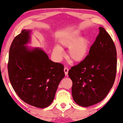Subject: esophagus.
<instances>
[{
    "instance_id": "34e87169",
    "label": "esophagus",
    "mask_w": 123,
    "mask_h": 123,
    "mask_svg": "<svg viewBox=\"0 0 123 123\" xmlns=\"http://www.w3.org/2000/svg\"><path fill=\"white\" fill-rule=\"evenodd\" d=\"M64 73H65L66 76H67V75L68 74V68H67V67H64Z\"/></svg>"
}]
</instances>
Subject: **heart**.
<instances>
[{"instance_id": "obj_1", "label": "heart", "mask_w": 123, "mask_h": 123, "mask_svg": "<svg viewBox=\"0 0 123 123\" xmlns=\"http://www.w3.org/2000/svg\"><path fill=\"white\" fill-rule=\"evenodd\" d=\"M81 31L74 30L64 34L59 39V46H55L53 53L57 57L63 56L62 48L68 47V57L72 62L79 63L87 57L90 49V40L86 36H80Z\"/></svg>"}]
</instances>
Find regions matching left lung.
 <instances>
[{"mask_svg":"<svg viewBox=\"0 0 123 123\" xmlns=\"http://www.w3.org/2000/svg\"><path fill=\"white\" fill-rule=\"evenodd\" d=\"M116 70V46L109 34L100 27L87 57L68 71L74 101L84 107L102 101L113 87Z\"/></svg>","mask_w":123,"mask_h":123,"instance_id":"obj_1","label":"left lung"}]
</instances>
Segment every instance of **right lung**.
I'll return each instance as SVG.
<instances>
[{
  "instance_id": "right-lung-1",
  "label": "right lung",
  "mask_w": 123,
  "mask_h": 123,
  "mask_svg": "<svg viewBox=\"0 0 123 123\" xmlns=\"http://www.w3.org/2000/svg\"><path fill=\"white\" fill-rule=\"evenodd\" d=\"M31 31L24 29L15 37L9 50L8 73L18 96L38 108L50 105L60 81L65 76L64 66L50 60L39 47L27 46Z\"/></svg>"
}]
</instances>
